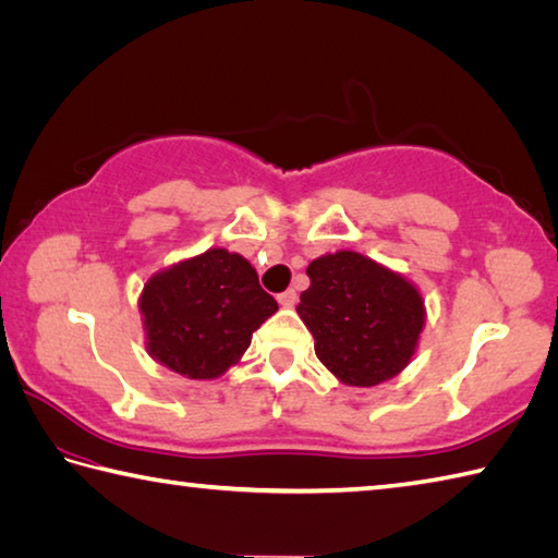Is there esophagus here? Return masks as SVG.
Segmentation results:
<instances>
[{
  "mask_svg": "<svg viewBox=\"0 0 558 558\" xmlns=\"http://www.w3.org/2000/svg\"><path fill=\"white\" fill-rule=\"evenodd\" d=\"M277 301L281 303V306H287V308H289V306H293V303L299 301V293L293 291V289H287V291H281V293H279Z\"/></svg>",
  "mask_w": 558,
  "mask_h": 558,
  "instance_id": "obj_1",
  "label": "esophagus"
}]
</instances>
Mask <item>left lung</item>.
<instances>
[{
    "label": "left lung",
    "mask_w": 558,
    "mask_h": 558,
    "mask_svg": "<svg viewBox=\"0 0 558 558\" xmlns=\"http://www.w3.org/2000/svg\"><path fill=\"white\" fill-rule=\"evenodd\" d=\"M308 277L296 311L318 360L350 386H376L401 372L425 325L413 283L352 250L313 259Z\"/></svg>",
    "instance_id": "8db88e82"
}]
</instances>
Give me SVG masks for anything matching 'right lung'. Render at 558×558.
Instances as JSON below:
<instances>
[{
	"instance_id": "right-lung-1",
	"label": "right lung",
	"mask_w": 558,
	"mask_h": 558,
	"mask_svg": "<svg viewBox=\"0 0 558 558\" xmlns=\"http://www.w3.org/2000/svg\"><path fill=\"white\" fill-rule=\"evenodd\" d=\"M277 308L250 262L220 247L155 275L141 296L148 352L189 378L233 366Z\"/></svg>"
}]
</instances>
